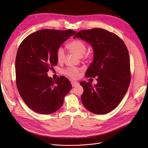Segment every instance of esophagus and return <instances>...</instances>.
Masks as SVG:
<instances>
[{
    "label": "esophagus",
    "mask_w": 148,
    "mask_h": 148,
    "mask_svg": "<svg viewBox=\"0 0 148 148\" xmlns=\"http://www.w3.org/2000/svg\"><path fill=\"white\" fill-rule=\"evenodd\" d=\"M71 84H72V86H73V87H74V86H77V84H79V83H78V82H77L72 81V82H71Z\"/></svg>",
    "instance_id": "esophagus-1"
}]
</instances>
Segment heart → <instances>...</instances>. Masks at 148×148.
<instances>
[{"mask_svg":"<svg viewBox=\"0 0 148 148\" xmlns=\"http://www.w3.org/2000/svg\"><path fill=\"white\" fill-rule=\"evenodd\" d=\"M68 47L70 50L80 57H82L86 51V45L82 41L79 40H73L68 44ZM65 56V50L62 47H60L56 50V58L58 61L62 62L64 60ZM64 73L69 77L76 79L80 75V69L74 67H70L66 69Z\"/></svg>","mask_w":148,"mask_h":148,"instance_id":"1","label":"heart"}]
</instances>
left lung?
<instances>
[{
	"mask_svg": "<svg viewBox=\"0 0 148 148\" xmlns=\"http://www.w3.org/2000/svg\"><path fill=\"white\" fill-rule=\"evenodd\" d=\"M89 43L94 59L85 76L97 77V84L80 83L83 88L81 99L89 112L104 114L117 107L125 96L130 83L129 54L125 44L114 34L99 28L83 30L74 38Z\"/></svg>",
	"mask_w": 148,
	"mask_h": 148,
	"instance_id": "8db88e82",
	"label": "left lung"
}]
</instances>
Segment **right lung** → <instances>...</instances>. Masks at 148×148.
I'll return each instance as SVG.
<instances>
[{"label":"right lung","instance_id":"add662e5","mask_svg":"<svg viewBox=\"0 0 148 148\" xmlns=\"http://www.w3.org/2000/svg\"><path fill=\"white\" fill-rule=\"evenodd\" d=\"M75 34L71 30H40L27 36L19 47L15 59L17 89L24 102L36 113L58 110L72 88L66 77L53 80L47 72L58 64L57 49Z\"/></svg>","mask_w":148,"mask_h":148}]
</instances>
